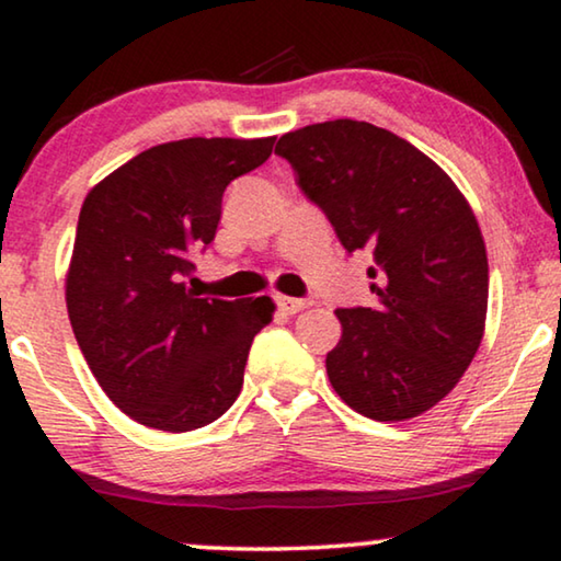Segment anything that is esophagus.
Masks as SVG:
<instances>
[{"mask_svg": "<svg viewBox=\"0 0 561 561\" xmlns=\"http://www.w3.org/2000/svg\"><path fill=\"white\" fill-rule=\"evenodd\" d=\"M275 304H278V309L286 313V317H294V313L304 311L309 301H304V298H290V296H275Z\"/></svg>", "mask_w": 561, "mask_h": 561, "instance_id": "1", "label": "esophagus"}]
</instances>
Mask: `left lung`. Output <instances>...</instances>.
<instances>
[{"instance_id": "8db88e82", "label": "left lung", "mask_w": 561, "mask_h": 561, "mask_svg": "<svg viewBox=\"0 0 561 561\" xmlns=\"http://www.w3.org/2000/svg\"><path fill=\"white\" fill-rule=\"evenodd\" d=\"M332 221L367 250L373 309H336L327 375L350 409L405 421L451 393L485 334L488 252L455 181L409 140L370 122H319L275 148Z\"/></svg>"}]
</instances>
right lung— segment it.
Instances as JSON below:
<instances>
[{
	"label": "right lung",
	"mask_w": 561,
	"mask_h": 561,
	"mask_svg": "<svg viewBox=\"0 0 561 561\" xmlns=\"http://www.w3.org/2000/svg\"><path fill=\"white\" fill-rule=\"evenodd\" d=\"M275 137H188L140 152L83 198L66 306L76 342L110 401L158 432L217 421L242 390L271 296L198 298L183 278L217 234L221 196L255 171Z\"/></svg>",
	"instance_id": "1"
}]
</instances>
